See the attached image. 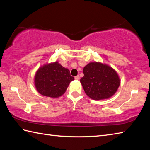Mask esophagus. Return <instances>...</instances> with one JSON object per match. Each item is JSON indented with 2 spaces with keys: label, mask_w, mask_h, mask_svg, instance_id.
Here are the masks:
<instances>
[{
  "label": "esophagus",
  "mask_w": 150,
  "mask_h": 150,
  "mask_svg": "<svg viewBox=\"0 0 150 150\" xmlns=\"http://www.w3.org/2000/svg\"><path fill=\"white\" fill-rule=\"evenodd\" d=\"M75 80H79V79H80V77H79V75H77V76H76V77H75Z\"/></svg>",
  "instance_id": "1"
}]
</instances>
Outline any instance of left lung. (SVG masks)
Listing matches in <instances>:
<instances>
[{"mask_svg":"<svg viewBox=\"0 0 150 150\" xmlns=\"http://www.w3.org/2000/svg\"><path fill=\"white\" fill-rule=\"evenodd\" d=\"M84 77L80 80L84 90L93 100L107 99L116 93L120 79L115 70L101 62H92L83 69Z\"/></svg>","mask_w":150,"mask_h":150,"instance_id":"8db88e82","label":"left lung"}]
</instances>
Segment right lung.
<instances>
[{
  "label": "right lung",
  "mask_w": 150,
  "mask_h": 150,
  "mask_svg": "<svg viewBox=\"0 0 150 150\" xmlns=\"http://www.w3.org/2000/svg\"><path fill=\"white\" fill-rule=\"evenodd\" d=\"M74 77L68 69L58 62L41 66L35 75V86L38 92L44 96L57 98L65 93Z\"/></svg>",
  "instance_id": "add662e5"
}]
</instances>
